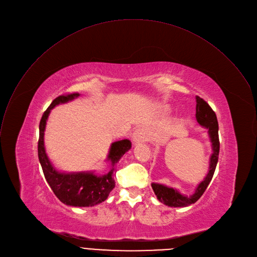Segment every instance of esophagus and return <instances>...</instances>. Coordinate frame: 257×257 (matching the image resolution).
I'll list each match as a JSON object with an SVG mask.
<instances>
[{
	"label": "esophagus",
	"mask_w": 257,
	"mask_h": 257,
	"mask_svg": "<svg viewBox=\"0 0 257 257\" xmlns=\"http://www.w3.org/2000/svg\"><path fill=\"white\" fill-rule=\"evenodd\" d=\"M147 139H148V133L145 128H139L133 135V141L136 144L143 143V142L147 141Z\"/></svg>",
	"instance_id": "1"
}]
</instances>
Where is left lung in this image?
<instances>
[{"label":"left lung","instance_id":"1","mask_svg":"<svg viewBox=\"0 0 257 257\" xmlns=\"http://www.w3.org/2000/svg\"><path fill=\"white\" fill-rule=\"evenodd\" d=\"M195 117L197 122L208 128L209 137L212 143L213 153L210 158V167L207 176L197 185L193 194L186 196L181 194L177 189L173 187H168L159 183H152V188L157 195V198L162 203L168 207L173 208H184L194 203L199 199V197L206 191L208 185L210 184L218 163L219 152H220V142H219V124L217 120L216 113L211 108V106L202 98L196 96V113Z\"/></svg>","mask_w":257,"mask_h":257}]
</instances>
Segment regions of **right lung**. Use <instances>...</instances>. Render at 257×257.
<instances>
[{
  "label": "right lung",
  "mask_w": 257,
  "mask_h": 257,
  "mask_svg": "<svg viewBox=\"0 0 257 257\" xmlns=\"http://www.w3.org/2000/svg\"><path fill=\"white\" fill-rule=\"evenodd\" d=\"M79 93L61 95L57 97L44 111L39 123L38 158L44 177L57 197L67 206L93 207L104 201L115 186L114 174L116 163L132 148L130 140H121L111 144L107 161L111 163V170L104 175H96L94 172H60L47 157L44 148V131L50 110L59 104L67 103L79 97Z\"/></svg>",
  "instance_id": "1"
}]
</instances>
